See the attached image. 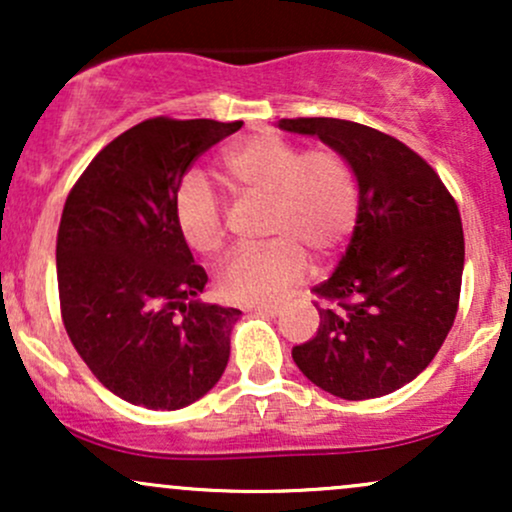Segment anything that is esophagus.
Wrapping results in <instances>:
<instances>
[{"label":"esophagus","instance_id":"obj_1","mask_svg":"<svg viewBox=\"0 0 512 512\" xmlns=\"http://www.w3.org/2000/svg\"><path fill=\"white\" fill-rule=\"evenodd\" d=\"M248 313H255V315H279V305H250Z\"/></svg>","mask_w":512,"mask_h":512}]
</instances>
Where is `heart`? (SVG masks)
I'll list each match as a JSON object with an SVG mask.
<instances>
[{
	"label": "heart",
	"instance_id": "1",
	"mask_svg": "<svg viewBox=\"0 0 512 512\" xmlns=\"http://www.w3.org/2000/svg\"><path fill=\"white\" fill-rule=\"evenodd\" d=\"M223 173L243 199L267 202V238L260 250L228 255L216 272L223 301L262 305L284 296L308 272V255L330 257L358 219V185L334 149H308L276 134H255L223 156ZM173 219L192 250L211 255L223 243V209L199 175H187L173 199Z\"/></svg>",
	"mask_w": 512,
	"mask_h": 512
}]
</instances>
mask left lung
Returning a JSON list of instances; mask_svg holds the SVG:
<instances>
[{
  "mask_svg": "<svg viewBox=\"0 0 512 512\" xmlns=\"http://www.w3.org/2000/svg\"><path fill=\"white\" fill-rule=\"evenodd\" d=\"M339 151L358 182L354 236L315 293L313 339L293 346L305 378L334 397L390 395L426 370L457 315L464 267L460 209L407 144L337 117L279 120Z\"/></svg>",
  "mask_w": 512,
  "mask_h": 512,
  "instance_id": "obj_1",
  "label": "left lung"
}]
</instances>
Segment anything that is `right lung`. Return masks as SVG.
Returning a JSON list of instances; mask_svg holds the SVG:
<instances>
[{
    "mask_svg": "<svg viewBox=\"0 0 512 512\" xmlns=\"http://www.w3.org/2000/svg\"><path fill=\"white\" fill-rule=\"evenodd\" d=\"M243 122H139L88 163L57 231L62 322L101 383L129 404L182 409L219 383L236 308L207 284L173 219L182 175Z\"/></svg>",
    "mask_w": 512,
    "mask_h": 512,
    "instance_id": "obj_1",
    "label": "right lung"
}]
</instances>
